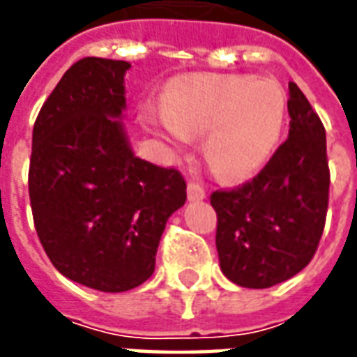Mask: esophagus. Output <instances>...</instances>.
I'll list each match as a JSON object with an SVG mask.
<instances>
[{
  "instance_id": "esophagus-1",
  "label": "esophagus",
  "mask_w": 357,
  "mask_h": 357,
  "mask_svg": "<svg viewBox=\"0 0 357 357\" xmlns=\"http://www.w3.org/2000/svg\"><path fill=\"white\" fill-rule=\"evenodd\" d=\"M204 197H206V193H204V189H202L199 183H193V181H191V183L187 185V199H189V201H202Z\"/></svg>"
}]
</instances>
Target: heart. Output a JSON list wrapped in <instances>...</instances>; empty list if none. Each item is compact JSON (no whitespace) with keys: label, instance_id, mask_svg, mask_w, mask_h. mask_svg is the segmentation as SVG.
<instances>
[{"label":"heart","instance_id":"heart-1","mask_svg":"<svg viewBox=\"0 0 357 357\" xmlns=\"http://www.w3.org/2000/svg\"><path fill=\"white\" fill-rule=\"evenodd\" d=\"M287 116V97L273 80L195 74L174 84L164 114L151 124L168 139L204 135L202 155L224 181L256 176L275 153Z\"/></svg>","mask_w":357,"mask_h":357}]
</instances>
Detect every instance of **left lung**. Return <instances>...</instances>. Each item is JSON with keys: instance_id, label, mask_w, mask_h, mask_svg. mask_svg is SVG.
I'll list each match as a JSON object with an SVG mask.
<instances>
[{"instance_id": "1", "label": "left lung", "mask_w": 357, "mask_h": 357, "mask_svg": "<svg viewBox=\"0 0 357 357\" xmlns=\"http://www.w3.org/2000/svg\"><path fill=\"white\" fill-rule=\"evenodd\" d=\"M289 137L252 181L214 191L216 248L224 275L268 289L306 268L321 239L329 202L327 139L300 88L289 84Z\"/></svg>"}]
</instances>
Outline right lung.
I'll return each instance as SVG.
<instances>
[{
	"instance_id": "right-lung-1",
	"label": "right lung",
	"mask_w": 357,
	"mask_h": 357,
	"mask_svg": "<svg viewBox=\"0 0 357 357\" xmlns=\"http://www.w3.org/2000/svg\"><path fill=\"white\" fill-rule=\"evenodd\" d=\"M126 61L74 63L36 118L28 191L40 243L68 279L102 292L145 283L185 179L133 155Z\"/></svg>"
}]
</instances>
